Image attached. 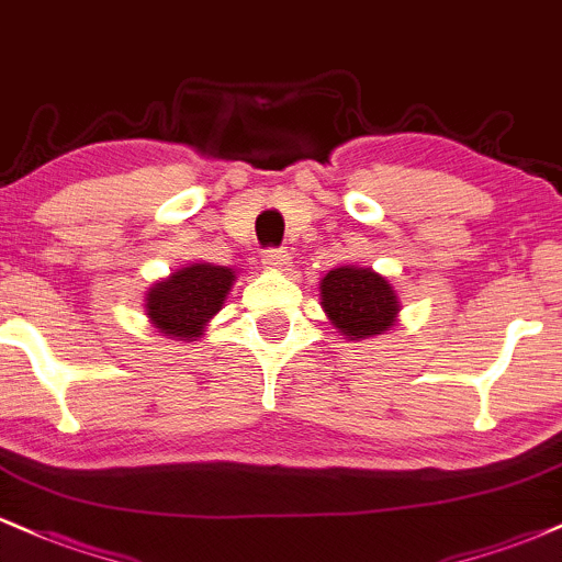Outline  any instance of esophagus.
Returning <instances> with one entry per match:
<instances>
[{"mask_svg":"<svg viewBox=\"0 0 562 562\" xmlns=\"http://www.w3.org/2000/svg\"><path fill=\"white\" fill-rule=\"evenodd\" d=\"M261 261H263V267H267V269H288L290 267V254L285 248H269V250H263Z\"/></svg>","mask_w":562,"mask_h":562,"instance_id":"1","label":"esophagus"}]
</instances>
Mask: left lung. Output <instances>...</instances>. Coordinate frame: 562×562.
<instances>
[{"label": "left lung", "instance_id": "left-lung-1", "mask_svg": "<svg viewBox=\"0 0 562 562\" xmlns=\"http://www.w3.org/2000/svg\"><path fill=\"white\" fill-rule=\"evenodd\" d=\"M322 308L348 340L383 335L396 325V290L383 274L364 267H338L319 282Z\"/></svg>", "mask_w": 562, "mask_h": 562}]
</instances>
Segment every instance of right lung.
<instances>
[{
  "label": "right lung",
  "mask_w": 562,
  "mask_h": 562,
  "mask_svg": "<svg viewBox=\"0 0 562 562\" xmlns=\"http://www.w3.org/2000/svg\"><path fill=\"white\" fill-rule=\"evenodd\" d=\"M235 272L214 263H190L147 290L145 312L153 327L177 340H198L227 299Z\"/></svg>",
  "instance_id": "obj_1"
}]
</instances>
